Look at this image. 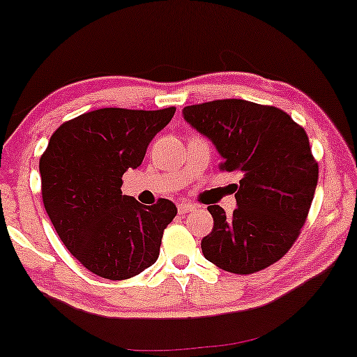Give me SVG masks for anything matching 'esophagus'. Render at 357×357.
Instances as JSON below:
<instances>
[{
	"label": "esophagus",
	"mask_w": 357,
	"mask_h": 357,
	"mask_svg": "<svg viewBox=\"0 0 357 357\" xmlns=\"http://www.w3.org/2000/svg\"><path fill=\"white\" fill-rule=\"evenodd\" d=\"M195 209H196V206L192 203H186V201H183V203L178 204V211L181 214L191 213V211H195Z\"/></svg>",
	"instance_id": "34e87169"
}]
</instances>
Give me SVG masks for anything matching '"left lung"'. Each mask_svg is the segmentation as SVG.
Segmentation results:
<instances>
[{
    "instance_id": "obj_1",
    "label": "left lung",
    "mask_w": 357,
    "mask_h": 357,
    "mask_svg": "<svg viewBox=\"0 0 357 357\" xmlns=\"http://www.w3.org/2000/svg\"><path fill=\"white\" fill-rule=\"evenodd\" d=\"M183 118L208 137L222 171H239L231 216L209 206L214 226L201 249L225 271L251 274L293 246L306 221L317 184V162L306 131L284 111L244 100L186 106Z\"/></svg>"
}]
</instances>
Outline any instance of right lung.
I'll return each instance as SVG.
<instances>
[{
  "label": "right lung",
  "instance_id": "1",
  "mask_svg": "<svg viewBox=\"0 0 357 357\" xmlns=\"http://www.w3.org/2000/svg\"><path fill=\"white\" fill-rule=\"evenodd\" d=\"M176 108H102L63 123L40 160L45 209L64 246L86 269L121 281L160 256L162 231L178 213L173 201L143 206L121 192Z\"/></svg>",
  "mask_w": 357,
  "mask_h": 357
}]
</instances>
